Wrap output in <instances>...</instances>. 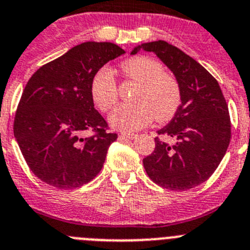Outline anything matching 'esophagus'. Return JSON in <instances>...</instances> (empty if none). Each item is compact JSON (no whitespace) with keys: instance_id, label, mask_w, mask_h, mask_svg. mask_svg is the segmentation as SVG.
Returning a JSON list of instances; mask_svg holds the SVG:
<instances>
[{"instance_id":"1","label":"esophagus","mask_w":250,"mask_h":250,"mask_svg":"<svg viewBox=\"0 0 250 250\" xmlns=\"http://www.w3.org/2000/svg\"><path fill=\"white\" fill-rule=\"evenodd\" d=\"M137 137V134L134 133H121L120 138H128V139H134Z\"/></svg>"}]
</instances>
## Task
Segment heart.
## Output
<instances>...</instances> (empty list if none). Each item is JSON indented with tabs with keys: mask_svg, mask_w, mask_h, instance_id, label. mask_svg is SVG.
Segmentation results:
<instances>
[{
	"mask_svg": "<svg viewBox=\"0 0 250 250\" xmlns=\"http://www.w3.org/2000/svg\"><path fill=\"white\" fill-rule=\"evenodd\" d=\"M127 80L137 83L130 96L132 103H123L109 114L108 122L116 129L133 132L152 122L169 121L181 105L178 81L164 72L162 62L147 56L129 58L121 66ZM91 98L101 112H108L118 100V88L112 72L101 68L91 81Z\"/></svg>",
	"mask_w": 250,
	"mask_h": 250,
	"instance_id": "1",
	"label": "heart"
}]
</instances>
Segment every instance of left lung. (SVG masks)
I'll return each mask as SVG.
<instances>
[{
  "instance_id": "8db88e82",
  "label": "left lung",
  "mask_w": 250,
  "mask_h": 250,
  "mask_svg": "<svg viewBox=\"0 0 250 250\" xmlns=\"http://www.w3.org/2000/svg\"><path fill=\"white\" fill-rule=\"evenodd\" d=\"M141 49L158 56L174 73L182 104L173 120L158 130L174 145L154 138L156 148L143 159L148 177L170 190H187L204 183L223 159L231 137L228 104L218 81L195 60L166 41L143 43Z\"/></svg>"
}]
</instances>
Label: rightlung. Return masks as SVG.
I'll return each mask as SVG.
<instances>
[{"label": "right lung", "instance_id": "right-lung-1", "mask_svg": "<svg viewBox=\"0 0 250 250\" xmlns=\"http://www.w3.org/2000/svg\"><path fill=\"white\" fill-rule=\"evenodd\" d=\"M109 42H84L43 64L23 89L13 133L33 174L58 189H75L101 172L117 139L96 111L91 81L107 62L123 55ZM94 133L84 137L85 130Z\"/></svg>", "mask_w": 250, "mask_h": 250}]
</instances>
